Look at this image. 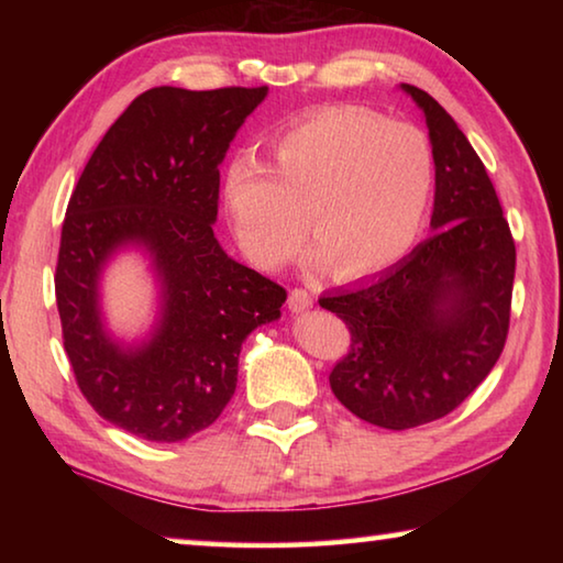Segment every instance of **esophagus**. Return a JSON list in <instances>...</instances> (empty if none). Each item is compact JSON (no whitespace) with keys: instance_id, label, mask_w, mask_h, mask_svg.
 Returning <instances> with one entry per match:
<instances>
[{"instance_id":"obj_1","label":"esophagus","mask_w":563,"mask_h":563,"mask_svg":"<svg viewBox=\"0 0 563 563\" xmlns=\"http://www.w3.org/2000/svg\"><path fill=\"white\" fill-rule=\"evenodd\" d=\"M288 308H290L292 312H302V310L312 308V295H310L308 290H302V288L290 290V295H288Z\"/></svg>"}]
</instances>
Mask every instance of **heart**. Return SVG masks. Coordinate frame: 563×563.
Returning <instances> with one entry per match:
<instances>
[{
    "label": "heart",
    "mask_w": 563,
    "mask_h": 563,
    "mask_svg": "<svg viewBox=\"0 0 563 563\" xmlns=\"http://www.w3.org/2000/svg\"><path fill=\"white\" fill-rule=\"evenodd\" d=\"M434 194V151L422 129L362 107H330L285 126L271 166L231 158L221 203L243 253L278 271L318 238L310 263L357 278L385 271L412 251ZM309 221H303V211Z\"/></svg>",
    "instance_id": "1"
}]
</instances>
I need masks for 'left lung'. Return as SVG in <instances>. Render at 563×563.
I'll return each instance as SVG.
<instances>
[{"instance_id": "8db88e82", "label": "left lung", "mask_w": 563, "mask_h": 563, "mask_svg": "<svg viewBox=\"0 0 563 563\" xmlns=\"http://www.w3.org/2000/svg\"><path fill=\"white\" fill-rule=\"evenodd\" d=\"M402 89L430 129L434 233L373 283L320 298L350 328L347 355L330 373L332 393L385 430L434 422L484 383L507 342L517 271L482 158L430 93Z\"/></svg>"}]
</instances>
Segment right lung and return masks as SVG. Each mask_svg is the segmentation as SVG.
Returning <instances> with one entry per match:
<instances>
[{"label":"right lung","instance_id":"obj_1","mask_svg":"<svg viewBox=\"0 0 563 563\" xmlns=\"http://www.w3.org/2000/svg\"><path fill=\"white\" fill-rule=\"evenodd\" d=\"M268 87H156L111 123L62 225L56 308L76 385L107 419L148 442H180L231 402L251 332L280 318L285 288L228 258L213 235L221 161ZM139 244L162 283V316L139 349L100 320L110 255Z\"/></svg>","mask_w":563,"mask_h":563}]
</instances>
